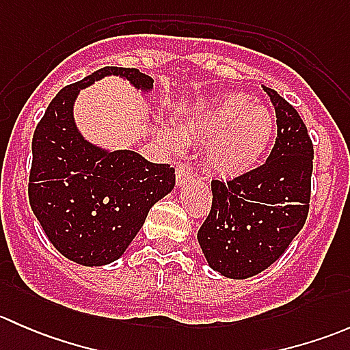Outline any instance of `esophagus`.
<instances>
[{
	"instance_id": "obj_1",
	"label": "esophagus",
	"mask_w": 350,
	"mask_h": 350,
	"mask_svg": "<svg viewBox=\"0 0 350 350\" xmlns=\"http://www.w3.org/2000/svg\"><path fill=\"white\" fill-rule=\"evenodd\" d=\"M193 179V169L189 164H178L176 165V185L185 186Z\"/></svg>"
}]
</instances>
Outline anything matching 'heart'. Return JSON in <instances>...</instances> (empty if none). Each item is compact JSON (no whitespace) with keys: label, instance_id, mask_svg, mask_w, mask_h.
<instances>
[{"label":"heart","instance_id":"b5f03b06","mask_svg":"<svg viewBox=\"0 0 350 350\" xmlns=\"http://www.w3.org/2000/svg\"><path fill=\"white\" fill-rule=\"evenodd\" d=\"M276 132V116L245 94L228 93L198 109L178 126L159 129L157 139L172 152L185 142L206 144L204 159L215 174L239 178L252 171L269 149Z\"/></svg>","mask_w":350,"mask_h":350}]
</instances>
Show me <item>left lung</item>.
<instances>
[{
  "instance_id": "8db88e82",
  "label": "left lung",
  "mask_w": 350,
  "mask_h": 350,
  "mask_svg": "<svg viewBox=\"0 0 350 350\" xmlns=\"http://www.w3.org/2000/svg\"><path fill=\"white\" fill-rule=\"evenodd\" d=\"M278 139L266 164L234 181H211V211L198 230L208 266L247 280L276 262L306 221L313 146L298 111L271 88Z\"/></svg>"
}]
</instances>
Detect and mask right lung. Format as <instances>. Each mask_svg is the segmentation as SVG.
Listing matches in <instances>:
<instances>
[{
	"label": "right lung",
	"instance_id": "1",
	"mask_svg": "<svg viewBox=\"0 0 350 350\" xmlns=\"http://www.w3.org/2000/svg\"><path fill=\"white\" fill-rule=\"evenodd\" d=\"M109 76L129 81L140 94L154 90L152 77L139 69L103 67L55 94L31 140V211L62 256L90 267L120 259L150 208L176 185L169 164H154L133 150L105 149L77 129L79 91Z\"/></svg>",
	"mask_w": 350,
	"mask_h": 350
}]
</instances>
